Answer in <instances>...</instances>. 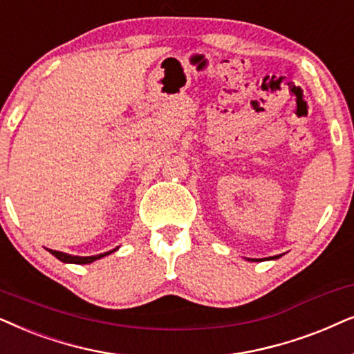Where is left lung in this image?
Segmentation results:
<instances>
[{
  "instance_id": "obj_1",
  "label": "left lung",
  "mask_w": 354,
  "mask_h": 354,
  "mask_svg": "<svg viewBox=\"0 0 354 354\" xmlns=\"http://www.w3.org/2000/svg\"><path fill=\"white\" fill-rule=\"evenodd\" d=\"M272 259H277V256H275V257H272Z\"/></svg>"
}]
</instances>
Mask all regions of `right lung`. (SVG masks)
Here are the masks:
<instances>
[{"label": "right lung", "instance_id": "1", "mask_svg": "<svg viewBox=\"0 0 354 354\" xmlns=\"http://www.w3.org/2000/svg\"><path fill=\"white\" fill-rule=\"evenodd\" d=\"M118 249V248H116ZM116 249H113V251H108V252H103V254H97V256H88V257H81V256H71V254H66V252H59V251H53V249H48V251L53 254L56 259H59L61 262H66V263H92L93 261H97V259H102L108 256V254L115 252Z\"/></svg>", "mask_w": 354, "mask_h": 354}]
</instances>
